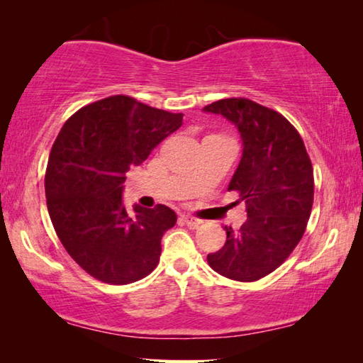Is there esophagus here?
I'll return each mask as SVG.
<instances>
[{
    "label": "esophagus",
    "instance_id": "1",
    "mask_svg": "<svg viewBox=\"0 0 363 363\" xmlns=\"http://www.w3.org/2000/svg\"><path fill=\"white\" fill-rule=\"evenodd\" d=\"M182 220L186 223L189 227H192V229H196L201 224L200 219H196L194 216H189V214H182Z\"/></svg>",
    "mask_w": 363,
    "mask_h": 363
}]
</instances>
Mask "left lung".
<instances>
[{"label": "left lung", "mask_w": 363, "mask_h": 363, "mask_svg": "<svg viewBox=\"0 0 363 363\" xmlns=\"http://www.w3.org/2000/svg\"><path fill=\"white\" fill-rule=\"evenodd\" d=\"M240 133L243 152L229 190L240 194L247 216L240 230L224 227L227 240L208 264L237 281L274 272L304 235L314 203V171L303 139L284 115L245 97L210 104Z\"/></svg>", "instance_id": "obj_1"}]
</instances>
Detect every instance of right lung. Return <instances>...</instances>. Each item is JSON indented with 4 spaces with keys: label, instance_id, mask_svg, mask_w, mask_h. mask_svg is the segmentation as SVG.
<instances>
[{
    "label": "right lung",
    "instance_id": "obj_1",
    "mask_svg": "<svg viewBox=\"0 0 363 363\" xmlns=\"http://www.w3.org/2000/svg\"><path fill=\"white\" fill-rule=\"evenodd\" d=\"M181 125L182 113L110 96L79 108L60 130L45 177L49 218L67 253L94 279L126 285L157 267L176 213L134 205L130 214L123 184Z\"/></svg>",
    "mask_w": 363,
    "mask_h": 363
}]
</instances>
